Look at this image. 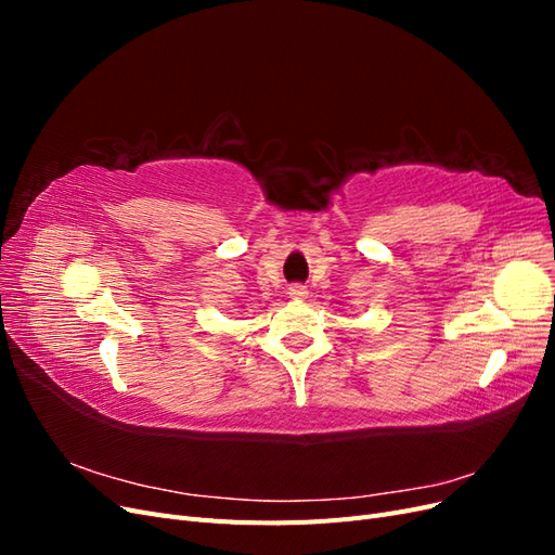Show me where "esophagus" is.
<instances>
[{
  "instance_id": "esophagus-1",
  "label": "esophagus",
  "mask_w": 555,
  "mask_h": 555,
  "mask_svg": "<svg viewBox=\"0 0 555 555\" xmlns=\"http://www.w3.org/2000/svg\"><path fill=\"white\" fill-rule=\"evenodd\" d=\"M289 296L292 298H306L308 296V289L304 287V284H292V287H289Z\"/></svg>"
}]
</instances>
